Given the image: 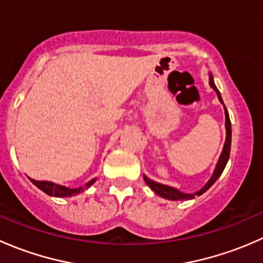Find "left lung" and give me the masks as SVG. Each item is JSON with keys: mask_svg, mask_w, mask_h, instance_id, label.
I'll use <instances>...</instances> for the list:
<instances>
[{"mask_svg": "<svg viewBox=\"0 0 263 263\" xmlns=\"http://www.w3.org/2000/svg\"><path fill=\"white\" fill-rule=\"evenodd\" d=\"M210 85H211V87H213V89L215 90V91H216L217 98H219L220 102L222 103L221 95H220L217 87L215 86L213 76H211V75H210ZM222 104H224V103H222ZM224 109H225V128H227V140H225L224 148H222V153H221V155H220L219 161H217L216 168H215V172H214L213 177L210 178V181L206 183V184L203 185V188H201L198 192H196V193H183V192H179V191L176 190V188L169 187V185L160 184V183H156V182L151 181V179H148L146 176H144V179H145V182H146V184L151 188V190L154 191V192L156 193V195L161 196V197H164V198H168V200H173V201L192 200V198L195 197L196 195L200 196V195H202L203 192H206V191H208L209 188H210L211 185H213L214 183L216 182V179L219 178L220 174H221L222 171H224V168H225V165H227L228 160H229L230 146H232V124H230L229 113H228V109H227V107H225V105H224Z\"/></svg>", "mask_w": 263, "mask_h": 263, "instance_id": "left-lung-1", "label": "left lung"}]
</instances>
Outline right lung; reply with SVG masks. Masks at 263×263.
<instances>
[{"mask_svg": "<svg viewBox=\"0 0 263 263\" xmlns=\"http://www.w3.org/2000/svg\"><path fill=\"white\" fill-rule=\"evenodd\" d=\"M39 190H42L43 192H46L47 195L49 196H54V197H70V196H75L78 193L82 192L85 191L86 188H89L92 183L95 182V179H91L89 183L84 185V187L80 188H75V190H71V188L67 187H63V185L60 184H55V183L52 182H47V181H35V179H30Z\"/></svg>", "mask_w": 263, "mask_h": 263, "instance_id": "add662e5", "label": "right lung"}]
</instances>
